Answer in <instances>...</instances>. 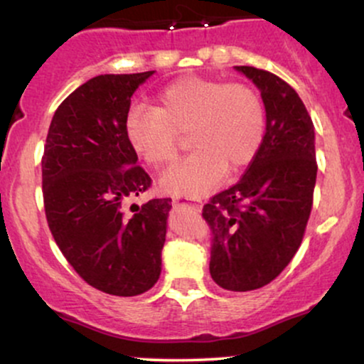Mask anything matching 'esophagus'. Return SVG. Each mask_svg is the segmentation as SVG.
<instances>
[{
	"label": "esophagus",
	"mask_w": 364,
	"mask_h": 364,
	"mask_svg": "<svg viewBox=\"0 0 364 364\" xmlns=\"http://www.w3.org/2000/svg\"><path fill=\"white\" fill-rule=\"evenodd\" d=\"M193 198H188V196H181V195H173V203L174 205H179V203H191Z\"/></svg>",
	"instance_id": "esophagus-1"
}]
</instances>
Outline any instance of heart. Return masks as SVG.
Wrapping results in <instances>:
<instances>
[{
  "instance_id": "obj_1",
  "label": "heart",
  "mask_w": 364,
  "mask_h": 364,
  "mask_svg": "<svg viewBox=\"0 0 364 364\" xmlns=\"http://www.w3.org/2000/svg\"><path fill=\"white\" fill-rule=\"evenodd\" d=\"M265 106L243 82L181 77L157 94L156 107H133L127 116L132 147L154 168H168L188 133L193 152L173 166L162 185L202 195L229 173L248 166L265 135Z\"/></svg>"
}]
</instances>
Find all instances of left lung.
I'll list each match as a JSON object with an SVG mask.
<instances>
[{
    "mask_svg": "<svg viewBox=\"0 0 364 364\" xmlns=\"http://www.w3.org/2000/svg\"><path fill=\"white\" fill-rule=\"evenodd\" d=\"M260 89L267 128L236 185L203 205L214 235L210 275L228 291L272 282L301 246L316 181L315 132L299 95L277 75L236 66Z\"/></svg>",
    "mask_w": 364,
    "mask_h": 364,
    "instance_id": "1",
    "label": "left lung"
}]
</instances>
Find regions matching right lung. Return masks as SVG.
Instances as JSON below:
<instances>
[{
	"label": "right lung",
	"instance_id": "1",
	"mask_svg": "<svg viewBox=\"0 0 364 364\" xmlns=\"http://www.w3.org/2000/svg\"><path fill=\"white\" fill-rule=\"evenodd\" d=\"M154 72L99 75L58 106L43 156L49 231L73 270L112 296L161 275L171 198L132 202L152 186L127 135L132 95Z\"/></svg>",
	"mask_w": 364,
	"mask_h": 364
}]
</instances>
